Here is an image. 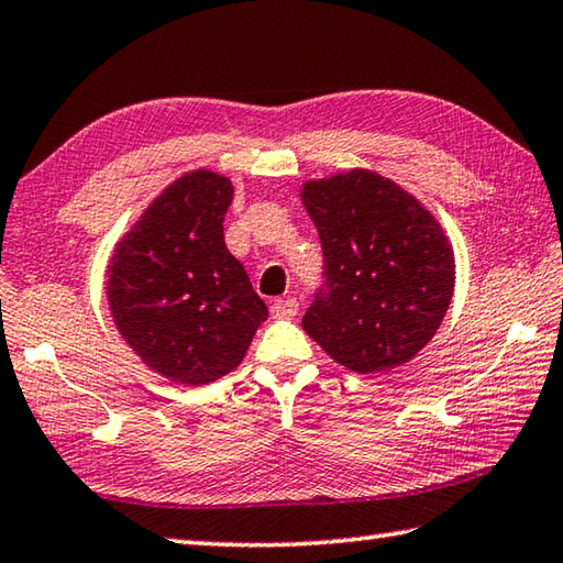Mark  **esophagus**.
I'll return each instance as SVG.
<instances>
[{"instance_id": "1", "label": "esophagus", "mask_w": 563, "mask_h": 563, "mask_svg": "<svg viewBox=\"0 0 563 563\" xmlns=\"http://www.w3.org/2000/svg\"><path fill=\"white\" fill-rule=\"evenodd\" d=\"M300 302L298 298H280L271 305V314L278 317V320H290V317L298 314Z\"/></svg>"}]
</instances>
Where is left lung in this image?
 Instances as JSON below:
<instances>
[{
	"label": "left lung",
	"mask_w": 563,
	"mask_h": 563,
	"mask_svg": "<svg viewBox=\"0 0 563 563\" xmlns=\"http://www.w3.org/2000/svg\"><path fill=\"white\" fill-rule=\"evenodd\" d=\"M324 255V290L302 330L356 374L396 369L433 340L453 300L455 255L413 194L372 169L302 184Z\"/></svg>",
	"instance_id": "left-lung-1"
}]
</instances>
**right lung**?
<instances>
[{
    "instance_id": "add662e5",
    "label": "right lung",
    "mask_w": 563,
    "mask_h": 563,
    "mask_svg": "<svg viewBox=\"0 0 563 563\" xmlns=\"http://www.w3.org/2000/svg\"><path fill=\"white\" fill-rule=\"evenodd\" d=\"M233 184L191 169L162 189L115 243L108 265L112 322L142 364L201 386L236 369L268 317L223 241Z\"/></svg>"
}]
</instances>
